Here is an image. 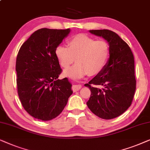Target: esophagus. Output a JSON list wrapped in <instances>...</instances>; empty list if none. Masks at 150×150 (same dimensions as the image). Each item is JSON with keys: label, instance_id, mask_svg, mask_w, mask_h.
<instances>
[{"label": "esophagus", "instance_id": "obj_1", "mask_svg": "<svg viewBox=\"0 0 150 150\" xmlns=\"http://www.w3.org/2000/svg\"><path fill=\"white\" fill-rule=\"evenodd\" d=\"M81 88V85H79V84L73 85V86H72V90H73V92H76V91H78L79 90H80Z\"/></svg>", "mask_w": 150, "mask_h": 150}]
</instances>
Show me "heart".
Here are the masks:
<instances>
[{"instance_id":"heart-1","label":"heart","mask_w":150,"mask_h":150,"mask_svg":"<svg viewBox=\"0 0 150 150\" xmlns=\"http://www.w3.org/2000/svg\"><path fill=\"white\" fill-rule=\"evenodd\" d=\"M69 47L59 45L55 53L59 64L67 69L73 62V67L64 71L65 76L80 79L88 73L97 75L106 66L110 57V47L104 40H97L85 34H78L67 41Z\"/></svg>"}]
</instances>
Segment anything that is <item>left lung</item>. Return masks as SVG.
Instances as JSON below:
<instances>
[{
	"mask_svg": "<svg viewBox=\"0 0 150 150\" xmlns=\"http://www.w3.org/2000/svg\"><path fill=\"white\" fill-rule=\"evenodd\" d=\"M89 32L108 42L110 57L102 71L84 85L91 92L86 104L97 117L112 119L122 115L132 102L136 90L134 55L128 45L115 32L108 29Z\"/></svg>",
	"mask_w": 150,
	"mask_h": 150,
	"instance_id": "1",
	"label": "left lung"
}]
</instances>
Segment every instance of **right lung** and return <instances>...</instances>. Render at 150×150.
<instances>
[{
	"instance_id": "obj_1",
	"label": "right lung",
	"mask_w": 150,
	"mask_h": 150,
	"mask_svg": "<svg viewBox=\"0 0 150 150\" xmlns=\"http://www.w3.org/2000/svg\"><path fill=\"white\" fill-rule=\"evenodd\" d=\"M70 31V29L37 30L18 53V94L24 109L35 119L49 121L55 118L73 93L67 77L58 79L62 69L55 53Z\"/></svg>"
}]
</instances>
